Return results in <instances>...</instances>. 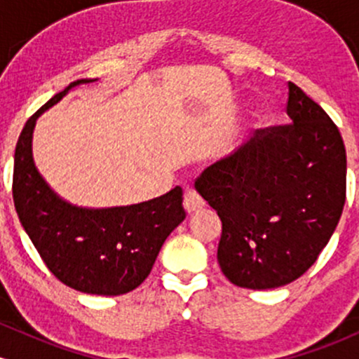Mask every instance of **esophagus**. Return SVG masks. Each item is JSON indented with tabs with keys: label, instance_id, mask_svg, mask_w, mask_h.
<instances>
[{
	"label": "esophagus",
	"instance_id": "34e87169",
	"mask_svg": "<svg viewBox=\"0 0 359 359\" xmlns=\"http://www.w3.org/2000/svg\"><path fill=\"white\" fill-rule=\"evenodd\" d=\"M184 208L189 214L199 211V209L204 208L203 197H201L196 191H192V189H187L184 194Z\"/></svg>",
	"mask_w": 359,
	"mask_h": 359
}]
</instances>
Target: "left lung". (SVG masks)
Segmentation results:
<instances>
[{
  "label": "left lung",
  "mask_w": 359,
  "mask_h": 359,
  "mask_svg": "<svg viewBox=\"0 0 359 359\" xmlns=\"http://www.w3.org/2000/svg\"><path fill=\"white\" fill-rule=\"evenodd\" d=\"M288 121L257 130L196 189L222 222L217 262L234 285H287L314 265L346 201V148L327 113L288 82Z\"/></svg>",
  "instance_id": "1"
}]
</instances>
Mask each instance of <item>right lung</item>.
Instances as JSON below:
<instances>
[{
  "instance_id": "obj_1",
  "label": "right lung",
  "mask_w": 359,
  "mask_h": 359,
  "mask_svg": "<svg viewBox=\"0 0 359 359\" xmlns=\"http://www.w3.org/2000/svg\"><path fill=\"white\" fill-rule=\"evenodd\" d=\"M82 82L90 81L72 82L28 118L15 150V209L53 277L84 294L121 295L148 277L163 241L184 221L182 189L111 209L76 208L50 191L34 165L32 133L36 118Z\"/></svg>"
}]
</instances>
